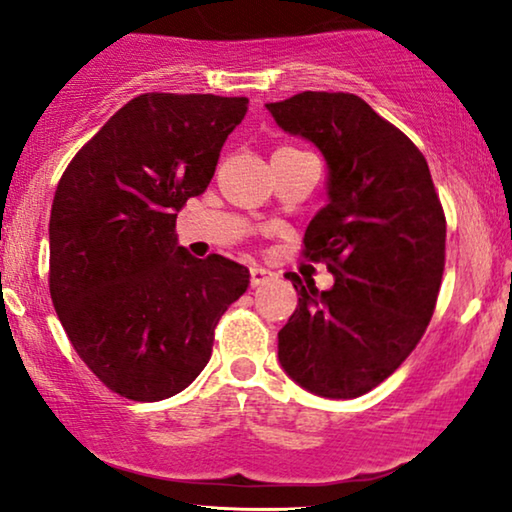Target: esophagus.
Returning <instances> with one entry per match:
<instances>
[{
    "label": "esophagus",
    "instance_id": "obj_1",
    "mask_svg": "<svg viewBox=\"0 0 512 512\" xmlns=\"http://www.w3.org/2000/svg\"><path fill=\"white\" fill-rule=\"evenodd\" d=\"M275 277H277L275 272L268 268H261V265H254V268H251V286H261Z\"/></svg>",
    "mask_w": 512,
    "mask_h": 512
}]
</instances>
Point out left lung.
Wrapping results in <instances>:
<instances>
[{
  "label": "left lung",
  "mask_w": 512,
  "mask_h": 512,
  "mask_svg": "<svg viewBox=\"0 0 512 512\" xmlns=\"http://www.w3.org/2000/svg\"><path fill=\"white\" fill-rule=\"evenodd\" d=\"M265 109L328 167V202L305 230V256L326 263L333 286L319 291L286 272L298 307L279 331V363L317 396H363L408 359L436 307L445 214L429 165L356 95L305 90Z\"/></svg>",
  "instance_id": "left-lung-1"
}]
</instances>
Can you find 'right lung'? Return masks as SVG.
I'll use <instances>...</instances> for the list:
<instances>
[{"mask_svg":"<svg viewBox=\"0 0 512 512\" xmlns=\"http://www.w3.org/2000/svg\"><path fill=\"white\" fill-rule=\"evenodd\" d=\"M247 97L146 93L76 153L51 207V298L83 363L111 391L153 403L212 356L249 270L177 242V214L207 191Z\"/></svg>","mask_w":512,"mask_h":512,"instance_id":"obj_1","label":"right lung"}]
</instances>
